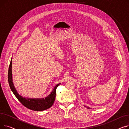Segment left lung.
I'll return each mask as SVG.
<instances>
[{
  "instance_id": "8db88e82",
  "label": "left lung",
  "mask_w": 129,
  "mask_h": 129,
  "mask_svg": "<svg viewBox=\"0 0 129 129\" xmlns=\"http://www.w3.org/2000/svg\"><path fill=\"white\" fill-rule=\"evenodd\" d=\"M88 108V109H89V108H89V107H87Z\"/></svg>"
}]
</instances>
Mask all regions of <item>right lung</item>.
Instances as JSON below:
<instances>
[{
	"mask_svg": "<svg viewBox=\"0 0 129 129\" xmlns=\"http://www.w3.org/2000/svg\"><path fill=\"white\" fill-rule=\"evenodd\" d=\"M8 78L10 89L20 102L28 109L37 111H43L49 109V108L52 107L55 99L56 89L59 84H60V83L57 84L54 87L51 93L45 98H32L22 97L17 91V90L16 89L13 82L12 74V58L9 67Z\"/></svg>",
	"mask_w": 129,
	"mask_h": 129,
	"instance_id": "obj_1",
	"label": "right lung"
}]
</instances>
